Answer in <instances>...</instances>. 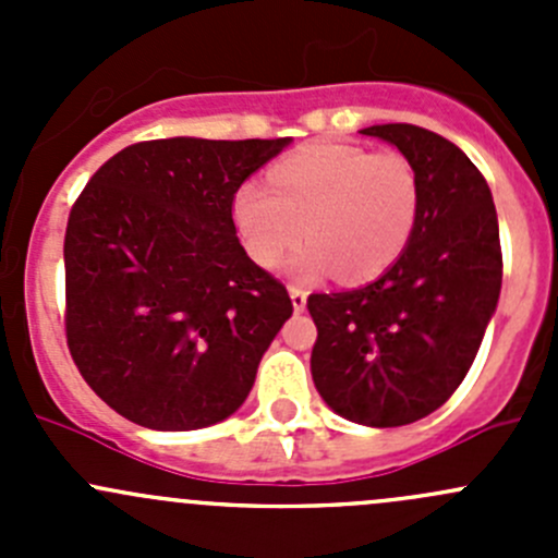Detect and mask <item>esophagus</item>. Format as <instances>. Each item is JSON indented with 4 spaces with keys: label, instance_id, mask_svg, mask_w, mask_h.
Masks as SVG:
<instances>
[{
    "label": "esophagus",
    "instance_id": "1",
    "mask_svg": "<svg viewBox=\"0 0 558 558\" xmlns=\"http://www.w3.org/2000/svg\"><path fill=\"white\" fill-rule=\"evenodd\" d=\"M289 294H291V305H294V311H305L307 291L302 289V286H289Z\"/></svg>",
    "mask_w": 558,
    "mask_h": 558
}]
</instances>
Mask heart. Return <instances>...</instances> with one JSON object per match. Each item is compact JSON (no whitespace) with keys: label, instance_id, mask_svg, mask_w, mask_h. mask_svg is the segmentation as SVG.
Segmentation results:
<instances>
[{"label":"heart","instance_id":"obj_1","mask_svg":"<svg viewBox=\"0 0 558 558\" xmlns=\"http://www.w3.org/2000/svg\"><path fill=\"white\" fill-rule=\"evenodd\" d=\"M418 210L413 161L359 145H313L278 161L269 189L245 183L234 196V223L258 264L272 267L307 234L291 267L300 275L335 267L342 280L386 272L413 238Z\"/></svg>","mask_w":558,"mask_h":558}]
</instances>
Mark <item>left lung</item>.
Returning a JSON list of instances; mask_svg holds the SVG:
<instances>
[{"mask_svg": "<svg viewBox=\"0 0 558 558\" xmlns=\"http://www.w3.org/2000/svg\"><path fill=\"white\" fill-rule=\"evenodd\" d=\"M362 134L413 161L418 221L375 283L307 296L311 373L335 413L386 429L435 413L470 373L502 289V247L486 178L451 140L413 123Z\"/></svg>", "mask_w": 558, "mask_h": 558, "instance_id": "8db88e82", "label": "left lung"}]
</instances>
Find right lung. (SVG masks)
<instances>
[{
  "label": "right lung",
  "instance_id": "obj_1",
  "mask_svg": "<svg viewBox=\"0 0 558 558\" xmlns=\"http://www.w3.org/2000/svg\"><path fill=\"white\" fill-rule=\"evenodd\" d=\"M278 140H145L70 210L64 331L83 380L123 418L202 429L245 402L294 305L240 245L234 194Z\"/></svg>",
  "mask_w": 558,
  "mask_h": 558
}]
</instances>
